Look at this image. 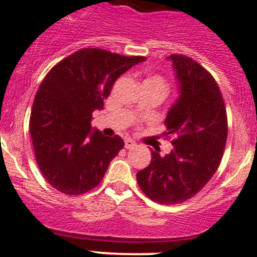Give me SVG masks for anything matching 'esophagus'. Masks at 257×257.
<instances>
[{"mask_svg":"<svg viewBox=\"0 0 257 257\" xmlns=\"http://www.w3.org/2000/svg\"><path fill=\"white\" fill-rule=\"evenodd\" d=\"M124 146H125L126 149H132L137 146V143L134 141H132V139H125L124 141Z\"/></svg>","mask_w":257,"mask_h":257,"instance_id":"34e87169","label":"esophagus"}]
</instances>
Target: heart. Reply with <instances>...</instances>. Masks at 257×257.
Masks as SVG:
<instances>
[{"mask_svg": "<svg viewBox=\"0 0 257 257\" xmlns=\"http://www.w3.org/2000/svg\"><path fill=\"white\" fill-rule=\"evenodd\" d=\"M148 80H153V81H157V83H161L162 85H164V80L163 79L161 78V76H154V78H152V79H148ZM166 86V85H164Z\"/></svg>", "mask_w": 257, "mask_h": 257, "instance_id": "obj_1", "label": "heart"}]
</instances>
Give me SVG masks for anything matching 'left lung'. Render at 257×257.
Here are the masks:
<instances>
[{"label":"left lung","mask_w":257,"mask_h":257,"mask_svg":"<svg viewBox=\"0 0 257 257\" xmlns=\"http://www.w3.org/2000/svg\"><path fill=\"white\" fill-rule=\"evenodd\" d=\"M179 98L164 120L173 149L162 157L152 152L148 167L137 173L147 197L174 205L196 196L217 171L227 141V115L213 76L197 61L173 54Z\"/></svg>","instance_id":"left-lung-1"}]
</instances>
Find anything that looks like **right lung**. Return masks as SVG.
<instances>
[{
	"mask_svg": "<svg viewBox=\"0 0 257 257\" xmlns=\"http://www.w3.org/2000/svg\"><path fill=\"white\" fill-rule=\"evenodd\" d=\"M144 60L84 47L46 74L35 96L30 132L37 166L55 189L79 196L100 183L124 142L91 132L93 111L103 109L116 79Z\"/></svg>",
	"mask_w": 257,
	"mask_h": 257,
	"instance_id": "obj_1",
	"label": "right lung"
}]
</instances>
